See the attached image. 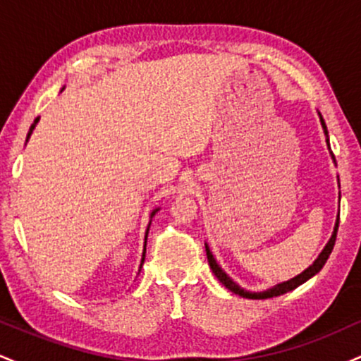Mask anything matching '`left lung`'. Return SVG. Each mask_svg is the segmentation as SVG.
I'll use <instances>...</instances> for the list:
<instances>
[{
  "mask_svg": "<svg viewBox=\"0 0 361 361\" xmlns=\"http://www.w3.org/2000/svg\"><path fill=\"white\" fill-rule=\"evenodd\" d=\"M321 123H322V127H324V132L327 134V130H326V123H324V120H322V117H321ZM327 144H329V140H327ZM338 227H339V217H338L336 227H334V234H333V238H331V239H329V243L326 244L324 251H322L321 255H319V258H317L316 261H314L312 267H309L307 270L302 271L300 275H297V276H295V279H292V280H288V281H283V283L276 285V287H273V288H270V290H267V292H247V290H244V288L239 287V285H235L234 281L231 280L229 276H227L226 273L222 271V268L219 267L217 263H215V259H214L212 252H210L209 247L205 246V251H207V259H209V264H210V268H212L214 275L217 276L219 281H221V283L224 285V287L229 288L231 292L238 293V295L244 297V299H271V297H279V295H281V293H287V292H290V290L297 288V287H299V285L304 283V281H307V280L310 279V276H314V275H316L317 271H321V268L324 267L326 261H327V258H329L331 251H333L334 243H336Z\"/></svg>",
  "mask_w": 361,
  "mask_h": 361,
  "instance_id": "1",
  "label": "left lung"
}]
</instances>
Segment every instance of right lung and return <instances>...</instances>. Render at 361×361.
Segmentation results:
<instances>
[{
	"mask_svg": "<svg viewBox=\"0 0 361 361\" xmlns=\"http://www.w3.org/2000/svg\"><path fill=\"white\" fill-rule=\"evenodd\" d=\"M37 122H39V118H35L34 120V123H32V127H30V132H28V135H27V140H28V137H30V134H32V130H34L35 128V126H37ZM157 212V210H154V212L151 214V217L152 215H154ZM147 231H149V227H147ZM146 238H147V233H146ZM144 258H146V244H144V255H142V263H144ZM142 263H140V267H142Z\"/></svg>",
	"mask_w": 361,
	"mask_h": 361,
	"instance_id": "1",
	"label": "right lung"
}]
</instances>
